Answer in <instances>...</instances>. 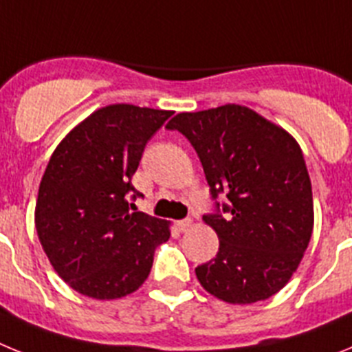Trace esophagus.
<instances>
[{"label":"esophagus","instance_id":"34e87169","mask_svg":"<svg viewBox=\"0 0 352 352\" xmlns=\"http://www.w3.org/2000/svg\"><path fill=\"white\" fill-rule=\"evenodd\" d=\"M176 226H178V229L182 232H185V231H188V229H190L192 227V220L190 219H185V220H178V223H176Z\"/></svg>","mask_w":352,"mask_h":352}]
</instances>
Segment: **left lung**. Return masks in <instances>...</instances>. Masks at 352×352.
<instances>
[{"label": "left lung", "instance_id": "obj_1", "mask_svg": "<svg viewBox=\"0 0 352 352\" xmlns=\"http://www.w3.org/2000/svg\"><path fill=\"white\" fill-rule=\"evenodd\" d=\"M197 151L223 213L204 223L219 236L217 257L195 275L214 298L232 305L268 300L300 266L314 229L312 183L300 144L254 109L226 104L179 113L167 123Z\"/></svg>", "mask_w": 352, "mask_h": 352}]
</instances>
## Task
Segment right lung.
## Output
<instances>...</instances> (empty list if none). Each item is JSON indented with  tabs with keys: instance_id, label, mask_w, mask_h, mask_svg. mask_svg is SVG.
I'll list each match as a JSON object with an SVG mask.
<instances>
[{
	"instance_id": "obj_1",
	"label": "right lung",
	"mask_w": 352,
	"mask_h": 352,
	"mask_svg": "<svg viewBox=\"0 0 352 352\" xmlns=\"http://www.w3.org/2000/svg\"><path fill=\"white\" fill-rule=\"evenodd\" d=\"M173 111L111 104L56 146L40 182L35 227L49 263L74 291L118 300L138 291L170 222L130 211L144 146Z\"/></svg>"
}]
</instances>
